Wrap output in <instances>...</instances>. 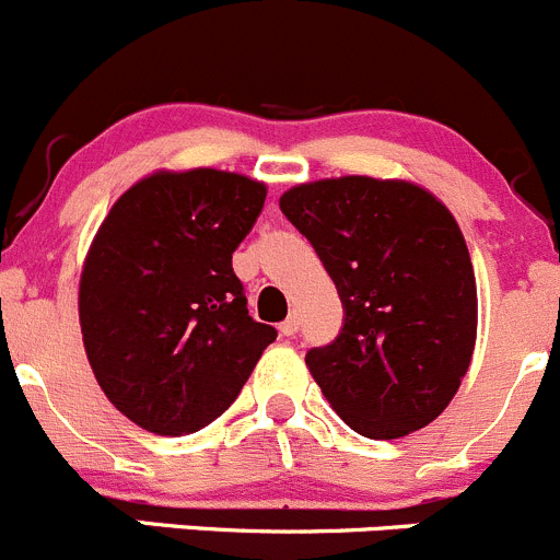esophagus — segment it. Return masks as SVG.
<instances>
[{
  "mask_svg": "<svg viewBox=\"0 0 560 560\" xmlns=\"http://www.w3.org/2000/svg\"><path fill=\"white\" fill-rule=\"evenodd\" d=\"M296 332H300V318L296 316H289L283 324H280V335H285V338H294Z\"/></svg>",
  "mask_w": 560,
  "mask_h": 560,
  "instance_id": "34e87169",
  "label": "esophagus"
}]
</instances>
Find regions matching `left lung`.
<instances>
[{
    "mask_svg": "<svg viewBox=\"0 0 560 560\" xmlns=\"http://www.w3.org/2000/svg\"><path fill=\"white\" fill-rule=\"evenodd\" d=\"M280 211L343 305L338 338L305 354L324 398L371 440L429 425L476 346V275L454 214L420 186L369 175L294 186Z\"/></svg>",
    "mask_w": 560,
    "mask_h": 560,
    "instance_id": "1",
    "label": "left lung"
}]
</instances>
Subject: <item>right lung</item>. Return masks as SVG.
Listing matches in <instances>:
<instances>
[{
	"mask_svg": "<svg viewBox=\"0 0 560 560\" xmlns=\"http://www.w3.org/2000/svg\"><path fill=\"white\" fill-rule=\"evenodd\" d=\"M264 200L266 186L238 173H153L101 222L79 280L84 351L106 398L142 429L209 425L277 338L249 316L233 271Z\"/></svg>",
	"mask_w": 560,
	"mask_h": 560,
	"instance_id": "obj_1",
	"label": "right lung"
}]
</instances>
